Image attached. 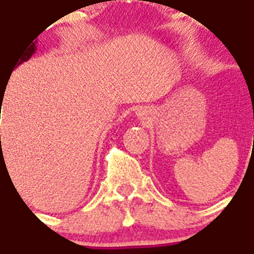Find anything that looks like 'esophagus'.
<instances>
[{
	"label": "esophagus",
	"instance_id": "1",
	"mask_svg": "<svg viewBox=\"0 0 254 254\" xmlns=\"http://www.w3.org/2000/svg\"><path fill=\"white\" fill-rule=\"evenodd\" d=\"M137 117L139 118H145V113L143 110H139V113H137Z\"/></svg>",
	"mask_w": 254,
	"mask_h": 254
}]
</instances>
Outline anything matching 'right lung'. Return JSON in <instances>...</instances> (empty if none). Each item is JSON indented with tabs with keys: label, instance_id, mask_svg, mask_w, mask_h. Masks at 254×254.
Returning <instances> with one entry per match:
<instances>
[{
	"label": "right lung",
	"instance_id": "add662e5",
	"mask_svg": "<svg viewBox=\"0 0 254 254\" xmlns=\"http://www.w3.org/2000/svg\"><path fill=\"white\" fill-rule=\"evenodd\" d=\"M35 50H37V47H35V45L34 43H33V45H30V46L27 47L26 50H25V52H23V54L21 57H19L18 58V61H17V66H18V64H23V62H26L27 60H29V58H31V56H33V54H34L35 53ZM0 96H1V99H2V94H0ZM1 137V136H0Z\"/></svg>",
	"mask_w": 254,
	"mask_h": 254
}]
</instances>
